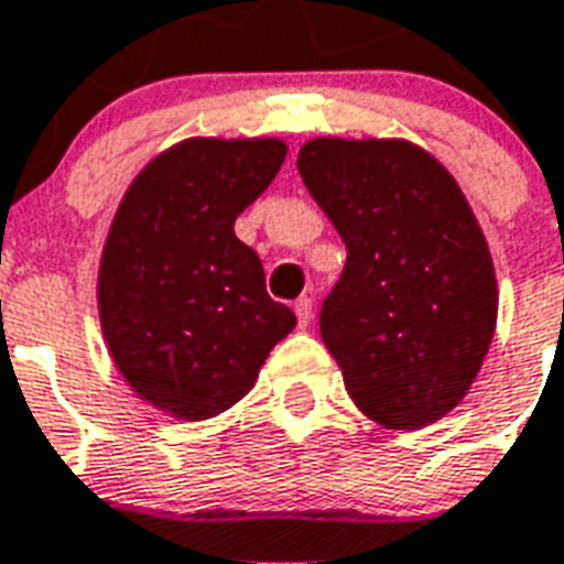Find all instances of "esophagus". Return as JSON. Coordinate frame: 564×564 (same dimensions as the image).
I'll list each match as a JSON object with an SVG mask.
<instances>
[{"label":"esophagus","instance_id":"1","mask_svg":"<svg viewBox=\"0 0 564 564\" xmlns=\"http://www.w3.org/2000/svg\"><path fill=\"white\" fill-rule=\"evenodd\" d=\"M295 316H299V328H307L314 323V302L311 299H299L295 302Z\"/></svg>","mask_w":564,"mask_h":564}]
</instances>
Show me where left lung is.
Segmentation results:
<instances>
[{
  "mask_svg": "<svg viewBox=\"0 0 564 564\" xmlns=\"http://www.w3.org/2000/svg\"><path fill=\"white\" fill-rule=\"evenodd\" d=\"M299 173L346 245L323 344L367 419L421 431L469 394L494 340L499 290L481 224L410 140L314 137Z\"/></svg>",
  "mask_w": 564,
  "mask_h": 564,
  "instance_id": "obj_1",
  "label": "left lung"
}]
</instances>
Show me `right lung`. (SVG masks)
I'll list each match as a JSON object with an SVG mask.
<instances>
[{
  "mask_svg": "<svg viewBox=\"0 0 564 564\" xmlns=\"http://www.w3.org/2000/svg\"><path fill=\"white\" fill-rule=\"evenodd\" d=\"M283 158L278 137H187L154 154L112 215L98 265L104 344L133 394L173 419L239 403L295 328L232 229Z\"/></svg>",
  "mask_w": 564,
  "mask_h": 564,
  "instance_id": "obj_1",
  "label": "right lung"
}]
</instances>
